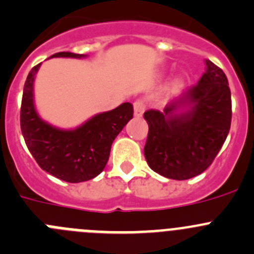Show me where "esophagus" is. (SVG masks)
Returning a JSON list of instances; mask_svg holds the SVG:
<instances>
[{
	"label": "esophagus",
	"mask_w": 254,
	"mask_h": 254,
	"mask_svg": "<svg viewBox=\"0 0 254 254\" xmlns=\"http://www.w3.org/2000/svg\"><path fill=\"white\" fill-rule=\"evenodd\" d=\"M134 115L136 118H140L142 115V113H144L145 110V103L142 99H136L134 102Z\"/></svg>",
	"instance_id": "1"
}]
</instances>
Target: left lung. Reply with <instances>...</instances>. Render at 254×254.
I'll use <instances>...</instances> for the list:
<instances>
[{
	"instance_id": "obj_1",
	"label": "left lung",
	"mask_w": 254,
	"mask_h": 254,
	"mask_svg": "<svg viewBox=\"0 0 254 254\" xmlns=\"http://www.w3.org/2000/svg\"><path fill=\"white\" fill-rule=\"evenodd\" d=\"M184 107L187 112L177 115ZM149 125L145 159L157 174L187 180L202 174L226 141L232 119V102L223 70L206 61L197 84L166 105L164 112L144 113Z\"/></svg>"
}]
</instances>
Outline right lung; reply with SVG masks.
Returning <instances> with one entry per match:
<instances>
[{
	"mask_svg": "<svg viewBox=\"0 0 254 254\" xmlns=\"http://www.w3.org/2000/svg\"><path fill=\"white\" fill-rule=\"evenodd\" d=\"M52 57L82 58L84 54L59 52ZM29 72L21 104V130L27 147L42 170L67 182L94 179L104 170L115 137L132 118V105L123 103L100 113L74 130H61L43 122L33 103V82L39 69Z\"/></svg>",
	"mask_w": 254,
	"mask_h": 254,
	"instance_id": "right-lung-1",
	"label": "right lung"
}]
</instances>
